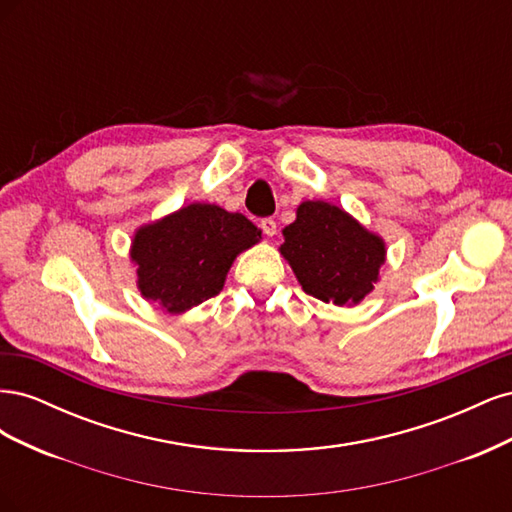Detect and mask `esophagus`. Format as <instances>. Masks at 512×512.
<instances>
[{
	"label": "esophagus",
	"mask_w": 512,
	"mask_h": 512,
	"mask_svg": "<svg viewBox=\"0 0 512 512\" xmlns=\"http://www.w3.org/2000/svg\"><path fill=\"white\" fill-rule=\"evenodd\" d=\"M260 228H262V232H265L267 237H273L275 232H277V222L273 218H265V220L260 222Z\"/></svg>",
	"instance_id": "1"
}]
</instances>
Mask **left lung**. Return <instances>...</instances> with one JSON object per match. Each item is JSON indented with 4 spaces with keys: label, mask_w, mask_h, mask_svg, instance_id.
Returning a JSON list of instances; mask_svg holds the SVG:
<instances>
[{
    "label": "left lung",
    "mask_w": 512,
    "mask_h": 512,
    "mask_svg": "<svg viewBox=\"0 0 512 512\" xmlns=\"http://www.w3.org/2000/svg\"><path fill=\"white\" fill-rule=\"evenodd\" d=\"M280 252L307 294L335 305L361 303L374 290L386 254L378 235L324 200L299 205Z\"/></svg>",
    "instance_id": "8db88e82"
}]
</instances>
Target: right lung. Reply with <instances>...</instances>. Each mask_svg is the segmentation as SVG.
<instances>
[{
  "instance_id": "1",
  "label": "right lung",
  "mask_w": 512,
  "mask_h": 512,
  "mask_svg": "<svg viewBox=\"0 0 512 512\" xmlns=\"http://www.w3.org/2000/svg\"><path fill=\"white\" fill-rule=\"evenodd\" d=\"M260 237L241 213L203 203L183 207L134 235L138 288L166 312L181 314L220 294L232 260Z\"/></svg>"
}]
</instances>
